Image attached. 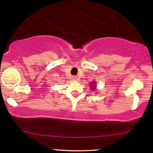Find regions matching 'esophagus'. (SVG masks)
<instances>
[{"instance_id":"34e87169","label":"esophagus","mask_w":153,"mask_h":153,"mask_svg":"<svg viewBox=\"0 0 153 153\" xmlns=\"http://www.w3.org/2000/svg\"><path fill=\"white\" fill-rule=\"evenodd\" d=\"M72 79H73V80H77V77L73 76V77H72Z\"/></svg>"}]
</instances>
